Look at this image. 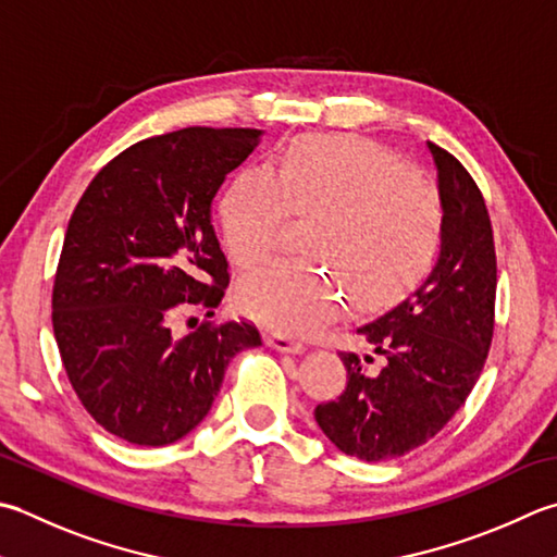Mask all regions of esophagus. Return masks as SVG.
Returning <instances> with one entry per match:
<instances>
[{"instance_id": "esophagus-1", "label": "esophagus", "mask_w": 557, "mask_h": 557, "mask_svg": "<svg viewBox=\"0 0 557 557\" xmlns=\"http://www.w3.org/2000/svg\"><path fill=\"white\" fill-rule=\"evenodd\" d=\"M265 343L277 352H292V355H301L304 352V343L294 341V337L285 335V333H268Z\"/></svg>"}]
</instances>
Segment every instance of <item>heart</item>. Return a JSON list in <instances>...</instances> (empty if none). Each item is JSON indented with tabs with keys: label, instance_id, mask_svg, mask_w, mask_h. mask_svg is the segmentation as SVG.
I'll use <instances>...</instances> for the list:
<instances>
[{
	"label": "heart",
	"instance_id": "b5f03b06",
	"mask_svg": "<svg viewBox=\"0 0 557 557\" xmlns=\"http://www.w3.org/2000/svg\"><path fill=\"white\" fill-rule=\"evenodd\" d=\"M319 214L309 250L343 270L362 307H381L428 272L442 234L430 178L372 141L311 135L285 149L277 171L246 166L220 200L222 242L232 263L256 268L275 253L289 216ZM238 304L280 333H313L343 311L337 277L321 265L280 260L248 275Z\"/></svg>",
	"mask_w": 557,
	"mask_h": 557
}]
</instances>
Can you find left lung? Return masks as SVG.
Here are the masks:
<instances>
[{
	"instance_id": "left-lung-1",
	"label": "left lung",
	"mask_w": 557,
	"mask_h": 557,
	"mask_svg": "<svg viewBox=\"0 0 557 557\" xmlns=\"http://www.w3.org/2000/svg\"><path fill=\"white\" fill-rule=\"evenodd\" d=\"M442 205L440 258L406 301L357 329L381 357L343 352L347 386L313 416L337 449L388 461L430 442L483 372L495 329L493 224L461 161L428 141Z\"/></svg>"
}]
</instances>
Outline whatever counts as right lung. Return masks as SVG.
<instances>
[{
    "label": "right lung",
    "mask_w": 557,
    "mask_h": 557,
    "mask_svg": "<svg viewBox=\"0 0 557 557\" xmlns=\"http://www.w3.org/2000/svg\"><path fill=\"white\" fill-rule=\"evenodd\" d=\"M263 129L185 127L141 139L96 173L76 202L52 287V331L86 412L137 446H166L198 428L232 357L258 347L253 323L214 315L228 263L212 200Z\"/></svg>",
    "instance_id": "obj_1"
}]
</instances>
